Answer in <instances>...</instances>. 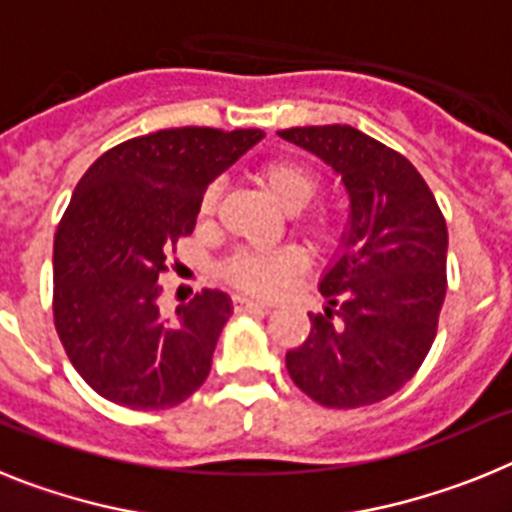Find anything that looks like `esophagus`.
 Instances as JSON below:
<instances>
[{
	"label": "esophagus",
	"mask_w": 512,
	"mask_h": 512,
	"mask_svg": "<svg viewBox=\"0 0 512 512\" xmlns=\"http://www.w3.org/2000/svg\"><path fill=\"white\" fill-rule=\"evenodd\" d=\"M233 307L235 312H246V310H269L266 302H256V300H248V297H233Z\"/></svg>",
	"instance_id": "1"
}]
</instances>
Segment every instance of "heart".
<instances>
[{"instance_id":"obj_1","label":"heart","mask_w":512,"mask_h":512,"mask_svg":"<svg viewBox=\"0 0 512 512\" xmlns=\"http://www.w3.org/2000/svg\"><path fill=\"white\" fill-rule=\"evenodd\" d=\"M256 182L264 187L271 200L282 210L300 212L318 194V176L310 166L295 158H269L253 171ZM220 184H210L200 200V215L212 217L220 205ZM300 230L312 246L325 248L333 241V220L328 215H307L300 220ZM305 266V259L297 248H279L274 253H238L225 264V277L243 292L271 297L282 292L284 284Z\"/></svg>"}]
</instances>
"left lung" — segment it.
<instances>
[{
    "label": "left lung",
    "instance_id": "left-lung-1",
    "mask_svg": "<svg viewBox=\"0 0 512 512\" xmlns=\"http://www.w3.org/2000/svg\"><path fill=\"white\" fill-rule=\"evenodd\" d=\"M279 138L325 161L348 194L341 253L320 279L328 307L287 351V372L325 408L374 405L413 379L433 346L446 297V220L408 158L351 125L289 128Z\"/></svg>",
    "mask_w": 512,
    "mask_h": 512
}]
</instances>
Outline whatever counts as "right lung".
<instances>
[{
    "instance_id": "right-lung-1",
    "label": "right lung",
    "mask_w": 512,
    "mask_h": 512,
    "mask_svg": "<svg viewBox=\"0 0 512 512\" xmlns=\"http://www.w3.org/2000/svg\"><path fill=\"white\" fill-rule=\"evenodd\" d=\"M261 138L158 130L102 153L76 184L53 241V318L74 369L104 400L174 408L210 374L233 302L205 289L164 318L158 277L194 230L207 184Z\"/></svg>"
}]
</instances>
